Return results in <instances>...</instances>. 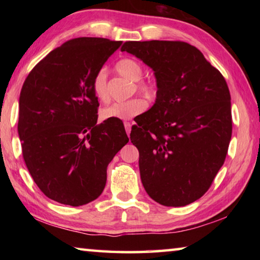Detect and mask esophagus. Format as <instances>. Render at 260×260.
Instances as JSON below:
<instances>
[{"instance_id": "1", "label": "esophagus", "mask_w": 260, "mask_h": 260, "mask_svg": "<svg viewBox=\"0 0 260 260\" xmlns=\"http://www.w3.org/2000/svg\"><path fill=\"white\" fill-rule=\"evenodd\" d=\"M125 129H126V133L127 134H129L131 133V129H132V124H131V122H125Z\"/></svg>"}]
</instances>
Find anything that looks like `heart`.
Wrapping results in <instances>:
<instances>
[{"mask_svg":"<svg viewBox=\"0 0 260 260\" xmlns=\"http://www.w3.org/2000/svg\"><path fill=\"white\" fill-rule=\"evenodd\" d=\"M116 70L120 76L129 79L131 81L136 82V89L140 93H142L147 98H153L156 93V88L151 82L141 81V78L143 76V68L134 58H122L116 64ZM93 93L96 96V99L101 102H107L109 100L108 88H107V72L105 70H100L95 74L93 79ZM147 108L146 101L141 98H133L131 100L124 101V102H116L112 103L109 107L102 109L101 116L103 119H119V120H127L131 119L135 116H138L141 112H143Z\"/></svg>","mask_w":260,"mask_h":260,"instance_id":"1","label":"heart"}]
</instances>
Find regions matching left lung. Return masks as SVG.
<instances>
[{
    "label": "left lung",
    "instance_id": "left-lung-1",
    "mask_svg": "<svg viewBox=\"0 0 260 260\" xmlns=\"http://www.w3.org/2000/svg\"><path fill=\"white\" fill-rule=\"evenodd\" d=\"M156 78L155 104L131 132L141 181L165 206H184L208 191L232 138L226 80L196 47L181 41H127Z\"/></svg>",
    "mask_w": 260,
    "mask_h": 260
}]
</instances>
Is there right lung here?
Segmentation results:
<instances>
[{
    "instance_id": "right-lung-1",
    "label": "right lung",
    "mask_w": 260,
    "mask_h": 260,
    "mask_svg": "<svg viewBox=\"0 0 260 260\" xmlns=\"http://www.w3.org/2000/svg\"><path fill=\"white\" fill-rule=\"evenodd\" d=\"M121 41L76 38L29 72L19 96L18 134L25 164L40 190L60 204L94 201L107 167L128 142L119 119L98 124L93 79Z\"/></svg>"
}]
</instances>
